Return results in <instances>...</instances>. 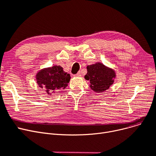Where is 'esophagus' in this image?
<instances>
[{
    "mask_svg": "<svg viewBox=\"0 0 156 156\" xmlns=\"http://www.w3.org/2000/svg\"><path fill=\"white\" fill-rule=\"evenodd\" d=\"M74 76H82V74H81L80 71H79L78 73H76V74H74Z\"/></svg>",
    "mask_w": 156,
    "mask_h": 156,
    "instance_id": "34e87169",
    "label": "esophagus"
}]
</instances>
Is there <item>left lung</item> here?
Returning a JSON list of instances; mask_svg holds the SVG:
<instances>
[{
	"instance_id": "obj_1",
	"label": "left lung",
	"mask_w": 156,
	"mask_h": 156,
	"mask_svg": "<svg viewBox=\"0 0 156 156\" xmlns=\"http://www.w3.org/2000/svg\"><path fill=\"white\" fill-rule=\"evenodd\" d=\"M87 73L85 76L90 81L91 89L98 92H104L113 84L115 73L101 63H96L87 67Z\"/></svg>"
}]
</instances>
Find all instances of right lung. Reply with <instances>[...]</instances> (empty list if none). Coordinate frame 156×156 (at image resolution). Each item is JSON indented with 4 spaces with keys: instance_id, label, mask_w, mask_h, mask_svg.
<instances>
[{
    "instance_id": "obj_1",
    "label": "right lung",
    "mask_w": 156,
    "mask_h": 156,
    "mask_svg": "<svg viewBox=\"0 0 156 156\" xmlns=\"http://www.w3.org/2000/svg\"><path fill=\"white\" fill-rule=\"evenodd\" d=\"M71 79L70 74L65 73L60 66L41 70L36 74L37 83L41 88H46L49 96L64 89Z\"/></svg>"
}]
</instances>
